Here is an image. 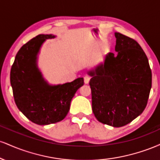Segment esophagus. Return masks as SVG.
I'll return each mask as SVG.
<instances>
[{
	"label": "esophagus",
	"instance_id": "esophagus-1",
	"mask_svg": "<svg viewBox=\"0 0 160 160\" xmlns=\"http://www.w3.org/2000/svg\"><path fill=\"white\" fill-rule=\"evenodd\" d=\"M89 80H90V77H89V76H85V77H84V82H85L86 84L89 83Z\"/></svg>",
	"mask_w": 160,
	"mask_h": 160
}]
</instances>
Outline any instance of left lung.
Returning <instances> with one entry per match:
<instances>
[{
    "mask_svg": "<svg viewBox=\"0 0 160 160\" xmlns=\"http://www.w3.org/2000/svg\"><path fill=\"white\" fill-rule=\"evenodd\" d=\"M115 51L88 71L92 77V106L102 123L121 127L142 113L152 86L148 57L135 40L114 33Z\"/></svg>",
    "mask_w": 160,
    "mask_h": 160,
    "instance_id": "left-lung-1",
    "label": "left lung"
}]
</instances>
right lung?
<instances>
[{"label": "right lung", "instance_id": "add662e5", "mask_svg": "<svg viewBox=\"0 0 160 160\" xmlns=\"http://www.w3.org/2000/svg\"><path fill=\"white\" fill-rule=\"evenodd\" d=\"M53 34H39L23 45L16 54L10 71V83L17 108L28 120L46 126L62 121L70 110L71 99L83 78L52 85L43 78L38 65V54Z\"/></svg>", "mask_w": 160, "mask_h": 160}]
</instances>
